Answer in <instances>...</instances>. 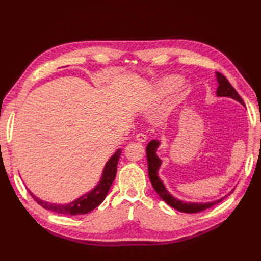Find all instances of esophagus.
<instances>
[{
	"mask_svg": "<svg viewBox=\"0 0 261 261\" xmlns=\"http://www.w3.org/2000/svg\"><path fill=\"white\" fill-rule=\"evenodd\" d=\"M136 139H137V141H139V142H146L147 141V136L145 135V134H138L137 136H136Z\"/></svg>",
	"mask_w": 261,
	"mask_h": 261,
	"instance_id": "34e87169",
	"label": "esophagus"
}]
</instances>
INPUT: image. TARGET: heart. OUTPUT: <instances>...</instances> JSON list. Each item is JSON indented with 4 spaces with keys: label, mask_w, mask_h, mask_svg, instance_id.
I'll return each mask as SVG.
<instances>
[{
    "label": "heart",
    "mask_w": 261,
    "mask_h": 261,
    "mask_svg": "<svg viewBox=\"0 0 261 261\" xmlns=\"http://www.w3.org/2000/svg\"><path fill=\"white\" fill-rule=\"evenodd\" d=\"M181 84V80L177 76H166L160 80L157 84V94L159 96H166L175 92Z\"/></svg>",
    "instance_id": "obj_1"
}]
</instances>
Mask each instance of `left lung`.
I'll return each instance as SVG.
<instances>
[{
	"label": "left lung",
	"mask_w": 261,
	"mask_h": 261,
	"mask_svg": "<svg viewBox=\"0 0 261 261\" xmlns=\"http://www.w3.org/2000/svg\"><path fill=\"white\" fill-rule=\"evenodd\" d=\"M216 75V80H218L219 86L218 90H216V95L219 97L221 96H225V97H231L236 99L242 105H245L243 103L242 98L240 97L239 94L234 90V87L230 84V82L226 80V77L223 76L221 73H215ZM160 146V142L158 140H151L148 143L147 146V160H148V174H149V178H150L151 184L154 188V191L157 192L160 198L164 199V201L167 203L169 206L176 208L179 212H184V213H198L202 212V211L206 210L208 207H212L213 205L220 203L221 201H223L224 197L232 193V191L225 195L224 197L216 199V201L213 202H207V203H195V202H185L181 201V199L176 198L175 196L171 195V194L167 191V188L165 187L163 180L159 178L158 176V170L162 166V160L159 159L157 156V149Z\"/></svg>",
	"instance_id": "obj_1"
}]
</instances>
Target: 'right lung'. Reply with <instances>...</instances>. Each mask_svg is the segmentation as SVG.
I'll list each match as a JSON object with an SVG mask.
<instances>
[{"label":"right lung","mask_w":261,"mask_h":261,"mask_svg":"<svg viewBox=\"0 0 261 261\" xmlns=\"http://www.w3.org/2000/svg\"><path fill=\"white\" fill-rule=\"evenodd\" d=\"M121 152H122L121 149H118L113 156L108 160V163L103 169L101 179H99L98 184L94 187L92 191L84 194V195L81 196L80 198H76L75 201L70 202L68 204L49 203L35 196L30 191L29 193L31 194L33 199H35L39 205H41L43 208L53 211V212H56L59 214H68V215L86 214L88 212H91L92 210L97 207L98 205L104 201V198L107 197L110 187L112 185V182L115 178L116 167H118Z\"/></svg>","instance_id":"right-lung-1"}]
</instances>
